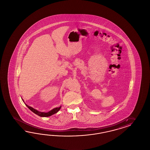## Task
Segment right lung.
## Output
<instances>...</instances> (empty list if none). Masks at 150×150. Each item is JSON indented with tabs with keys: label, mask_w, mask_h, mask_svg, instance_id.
I'll return each mask as SVG.
<instances>
[{
	"label": "right lung",
	"mask_w": 150,
	"mask_h": 150,
	"mask_svg": "<svg viewBox=\"0 0 150 150\" xmlns=\"http://www.w3.org/2000/svg\"><path fill=\"white\" fill-rule=\"evenodd\" d=\"M22 100H23V102H24V103L27 106V107L28 109H30L32 112H33L34 113L36 114L37 115H38V116L41 117H50V116L54 114L57 113L59 111V110L60 109L61 107H62L60 105L59 107H57V108H53V109H52L50 111H49L48 112H40V111L37 110V109H34L33 108H32L31 107H30V106L26 105L25 103V102H24V100H23V98H22Z\"/></svg>",
	"instance_id": "obj_1"
}]
</instances>
